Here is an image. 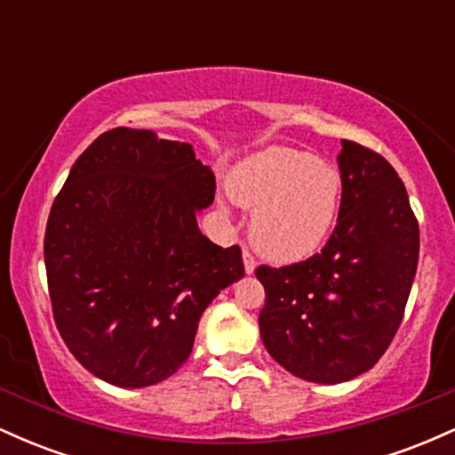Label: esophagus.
Segmentation results:
<instances>
[{"label":"esophagus","instance_id":"esophagus-1","mask_svg":"<svg viewBox=\"0 0 455 455\" xmlns=\"http://www.w3.org/2000/svg\"><path fill=\"white\" fill-rule=\"evenodd\" d=\"M243 269H245V274H254V269H257V260H254V257L252 254L248 252V250H243Z\"/></svg>","mask_w":455,"mask_h":455}]
</instances>
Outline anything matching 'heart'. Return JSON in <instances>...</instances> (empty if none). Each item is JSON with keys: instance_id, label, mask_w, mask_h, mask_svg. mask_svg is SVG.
I'll return each instance as SVG.
<instances>
[{"instance_id": "obj_1", "label": "heart", "mask_w": 455, "mask_h": 455, "mask_svg": "<svg viewBox=\"0 0 455 455\" xmlns=\"http://www.w3.org/2000/svg\"><path fill=\"white\" fill-rule=\"evenodd\" d=\"M342 175L310 151L269 148L245 158L228 177V195L252 210L250 242L274 263H297L316 252L336 227ZM231 218L227 198L218 201Z\"/></svg>"}]
</instances>
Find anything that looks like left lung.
Returning <instances> with one entry per match:
<instances>
[{"label":"left lung","mask_w":455,"mask_h":455,"mask_svg":"<svg viewBox=\"0 0 455 455\" xmlns=\"http://www.w3.org/2000/svg\"><path fill=\"white\" fill-rule=\"evenodd\" d=\"M342 205L325 248L284 267L260 265V338L312 383H344L383 357L404 316L419 224L402 180L377 151L342 140Z\"/></svg>","instance_id":"1"}]
</instances>
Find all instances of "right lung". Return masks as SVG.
Returning a JSON list of instances; mask_svg holds the SVG:
<instances>
[{"instance_id": "obj_1", "label": "right lung", "mask_w": 455, "mask_h": 455, "mask_svg": "<svg viewBox=\"0 0 455 455\" xmlns=\"http://www.w3.org/2000/svg\"><path fill=\"white\" fill-rule=\"evenodd\" d=\"M216 195L192 145L115 128L72 164L44 233L55 325L83 368L148 387L190 357L198 318L243 278L242 248L198 231Z\"/></svg>"}]
</instances>
